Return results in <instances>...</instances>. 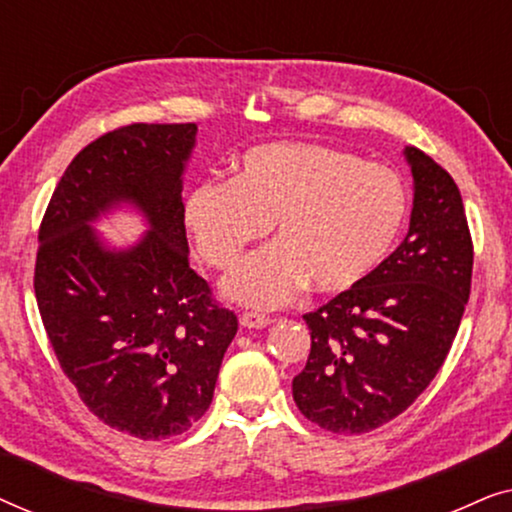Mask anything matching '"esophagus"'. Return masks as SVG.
I'll use <instances>...</instances> for the list:
<instances>
[{
  "label": "esophagus",
  "instance_id": "obj_1",
  "mask_svg": "<svg viewBox=\"0 0 512 512\" xmlns=\"http://www.w3.org/2000/svg\"><path fill=\"white\" fill-rule=\"evenodd\" d=\"M240 324L244 328H265L272 324V319L265 317V314H258V312H244L240 317Z\"/></svg>",
  "mask_w": 512,
  "mask_h": 512
}]
</instances>
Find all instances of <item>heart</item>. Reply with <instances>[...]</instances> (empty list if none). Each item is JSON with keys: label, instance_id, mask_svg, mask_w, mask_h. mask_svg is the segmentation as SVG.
Returning <instances> with one entry per match:
<instances>
[{"label": "heart", "instance_id": "1", "mask_svg": "<svg viewBox=\"0 0 512 512\" xmlns=\"http://www.w3.org/2000/svg\"><path fill=\"white\" fill-rule=\"evenodd\" d=\"M405 219L408 188L394 170L310 142L254 146L235 179L200 181L184 200L198 254L219 270L275 223L279 242L223 282V296L256 310L286 305L310 282L321 293L354 289L387 258Z\"/></svg>", "mask_w": 512, "mask_h": 512}]
</instances>
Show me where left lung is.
Segmentation results:
<instances>
[{
  "label": "left lung",
  "instance_id": "1",
  "mask_svg": "<svg viewBox=\"0 0 512 512\" xmlns=\"http://www.w3.org/2000/svg\"><path fill=\"white\" fill-rule=\"evenodd\" d=\"M410 230L370 275L305 314L312 349L293 401L321 429L356 436L408 410L443 366L471 293L473 244L454 179L415 146Z\"/></svg>",
  "mask_w": 512,
  "mask_h": 512
}]
</instances>
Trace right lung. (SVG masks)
I'll use <instances>...</instances> for the list:
<instances>
[{"instance_id":"add662e5","label":"right lung","mask_w":512,"mask_h":512,"mask_svg":"<svg viewBox=\"0 0 512 512\" xmlns=\"http://www.w3.org/2000/svg\"><path fill=\"white\" fill-rule=\"evenodd\" d=\"M195 123H135L88 144L39 228L34 293L60 368L104 424L142 440L179 436L212 403L237 333L188 265L184 172ZM128 206L147 233L114 248L94 223Z\"/></svg>"}]
</instances>
